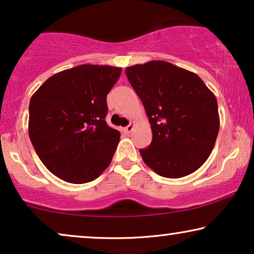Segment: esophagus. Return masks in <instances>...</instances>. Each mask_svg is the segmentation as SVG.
I'll list each match as a JSON object with an SVG mask.
<instances>
[{
  "label": "esophagus",
  "mask_w": 254,
  "mask_h": 254,
  "mask_svg": "<svg viewBox=\"0 0 254 254\" xmlns=\"http://www.w3.org/2000/svg\"><path fill=\"white\" fill-rule=\"evenodd\" d=\"M133 128H134V125L130 123L129 125H128V126H127V127H125V131H126V133H127V134H129V133H130V131H131V130H133Z\"/></svg>",
  "instance_id": "34e87169"
}]
</instances>
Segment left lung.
I'll return each instance as SVG.
<instances>
[{
	"label": "left lung",
	"instance_id": "obj_1",
	"mask_svg": "<svg viewBox=\"0 0 254 254\" xmlns=\"http://www.w3.org/2000/svg\"><path fill=\"white\" fill-rule=\"evenodd\" d=\"M126 75L151 125V143L140 149L143 162L165 178L196 171L220 130L214 93L196 74L166 61L127 67Z\"/></svg>",
	"mask_w": 254,
	"mask_h": 254
}]
</instances>
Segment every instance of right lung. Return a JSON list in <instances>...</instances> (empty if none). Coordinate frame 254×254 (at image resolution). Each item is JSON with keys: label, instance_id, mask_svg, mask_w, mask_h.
<instances>
[{"label": "right lung", "instance_id": "obj_1", "mask_svg": "<svg viewBox=\"0 0 254 254\" xmlns=\"http://www.w3.org/2000/svg\"><path fill=\"white\" fill-rule=\"evenodd\" d=\"M120 74L119 67L81 64L54 74L31 97L30 140L64 182H92L112 161L120 133L105 121L106 97Z\"/></svg>", "mask_w": 254, "mask_h": 254}]
</instances>
